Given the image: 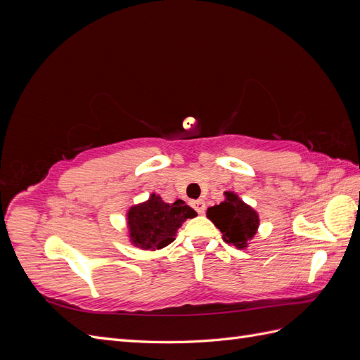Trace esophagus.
<instances>
[{"label":"esophagus","instance_id":"34e87169","mask_svg":"<svg viewBox=\"0 0 360 360\" xmlns=\"http://www.w3.org/2000/svg\"><path fill=\"white\" fill-rule=\"evenodd\" d=\"M192 207L195 210H197L200 214H202L205 212V202L202 200H197V201H192Z\"/></svg>","mask_w":360,"mask_h":360}]
</instances>
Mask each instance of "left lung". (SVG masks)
<instances>
[{
    "label": "left lung",
    "instance_id": "obj_1",
    "mask_svg": "<svg viewBox=\"0 0 360 360\" xmlns=\"http://www.w3.org/2000/svg\"><path fill=\"white\" fill-rule=\"evenodd\" d=\"M225 200L207 209V217L219 228L222 238L237 249H246L258 233L259 216L237 193L224 192Z\"/></svg>",
    "mask_w": 360,
    "mask_h": 360
}]
</instances>
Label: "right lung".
Here are the masks:
<instances>
[{
  "instance_id": "obj_1",
  "label": "right lung",
  "mask_w": 360,
  "mask_h": 360,
  "mask_svg": "<svg viewBox=\"0 0 360 360\" xmlns=\"http://www.w3.org/2000/svg\"><path fill=\"white\" fill-rule=\"evenodd\" d=\"M195 216L197 212L183 200L169 204L153 192L148 200L129 207L126 212L129 242L143 250L162 249L176 240L183 222Z\"/></svg>"
}]
</instances>
